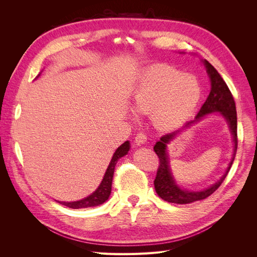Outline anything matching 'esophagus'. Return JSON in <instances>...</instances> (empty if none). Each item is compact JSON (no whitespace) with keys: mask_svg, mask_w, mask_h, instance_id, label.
I'll return each mask as SVG.
<instances>
[{"mask_svg":"<svg viewBox=\"0 0 257 257\" xmlns=\"http://www.w3.org/2000/svg\"><path fill=\"white\" fill-rule=\"evenodd\" d=\"M135 142L137 145H143L147 142V135L145 133H143V132H141V133H138L135 137Z\"/></svg>","mask_w":257,"mask_h":257,"instance_id":"34e87169","label":"esophagus"}]
</instances>
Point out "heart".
<instances>
[{
	"label": "heart",
	"mask_w": 257,
	"mask_h": 257,
	"mask_svg": "<svg viewBox=\"0 0 257 257\" xmlns=\"http://www.w3.org/2000/svg\"><path fill=\"white\" fill-rule=\"evenodd\" d=\"M200 97L201 87L195 77L173 66L157 65L139 80L133 108L138 113H151L155 125L169 130L188 118Z\"/></svg>",
	"instance_id": "b5f03b06"
}]
</instances>
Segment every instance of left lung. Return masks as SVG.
<instances>
[{
  "label": "left lung",
  "mask_w": 257,
  "mask_h": 257,
  "mask_svg": "<svg viewBox=\"0 0 257 257\" xmlns=\"http://www.w3.org/2000/svg\"><path fill=\"white\" fill-rule=\"evenodd\" d=\"M205 66L207 68V73L210 77V81H211V91L209 93V96L207 97L206 102L201 106L199 112L197 113L195 120L190 121L185 124V126H189L193 122L198 121L201 116H204L208 113L219 111L225 119L227 120L229 125L230 132L234 137V154H232V159L229 163V166L226 170V173L217 181L215 184L211 185L210 188L200 191V192H191L182 190L176 184L174 178L170 174V169L168 165V157L166 153V146L170 141H173L175 136L179 133V131L173 132V133H168L164 136H162L160 141L154 146V152L158 154L160 159L159 168L157 172V177L154 179V188L157 191L158 195L168 203L172 204H190L193 201H197L205 199L208 196L211 195L224 181L226 178L229 169L232 165V162L235 160V155L237 151L238 146V136H237V111H236V104L234 100L230 90L228 89L226 82L223 80L221 75L217 73L216 69L209 63L208 61L205 60ZM184 126V127H185Z\"/></svg>",
  "instance_id": "1"
}]
</instances>
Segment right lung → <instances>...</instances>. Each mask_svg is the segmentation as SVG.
<instances>
[{"mask_svg":"<svg viewBox=\"0 0 257 257\" xmlns=\"http://www.w3.org/2000/svg\"><path fill=\"white\" fill-rule=\"evenodd\" d=\"M130 150V144L128 142H125L122 144L118 149L115 150L113 157L109 163V166H108L105 176L103 178L102 182H100L99 186L96 189L94 193H92L90 196L87 198H83L78 201H72V203H65V201H59L58 203L64 205L68 208L73 209H79V208H89V207H96L102 205L103 203L108 199L111 193V184H112V178H113V172L116 162L122 157H124Z\"/></svg>","mask_w":257,"mask_h":257,"instance_id":"right-lung-1","label":"right lung"}]
</instances>
